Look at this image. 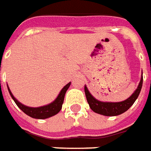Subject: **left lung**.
I'll use <instances>...</instances> for the list:
<instances>
[{
  "label": "left lung",
  "mask_w": 151,
  "mask_h": 151,
  "mask_svg": "<svg viewBox=\"0 0 151 151\" xmlns=\"http://www.w3.org/2000/svg\"><path fill=\"white\" fill-rule=\"evenodd\" d=\"M142 83H143V76H141L140 83L134 93L129 98H127V100L120 102H103V101H98L91 95V93H89L86 86L84 87V91L89 106L94 112L107 116H113L122 114L123 112L127 111L133 105V103L136 101L140 94V90L142 88Z\"/></svg>",
  "instance_id": "8db88e82"
}]
</instances>
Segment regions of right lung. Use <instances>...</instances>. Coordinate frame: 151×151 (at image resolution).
Returning a JSON list of instances; mask_svg holds the SVG:
<instances>
[{
	"instance_id": "right-lung-1",
	"label": "right lung",
	"mask_w": 151,
	"mask_h": 151,
	"mask_svg": "<svg viewBox=\"0 0 151 151\" xmlns=\"http://www.w3.org/2000/svg\"><path fill=\"white\" fill-rule=\"evenodd\" d=\"M70 84H71V83H68L66 86L63 87V88L61 90L60 93L58 94V97L52 103H50V104L47 106H40V107H29V106H26L21 104L20 102H19L14 97L9 88H8V91L11 94V97L13 98V100L15 102V104L18 106L19 109L22 111L23 112H24L25 114L28 115V116H29L30 117H33V118L45 119L56 115L58 112H59V111L61 110L63 102V100H64L65 93L67 92L68 88H69Z\"/></svg>"
}]
</instances>
